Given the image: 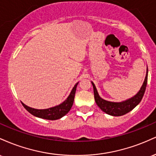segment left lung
I'll return each mask as SVG.
<instances>
[{"instance_id": "1", "label": "left lung", "mask_w": 156, "mask_h": 156, "mask_svg": "<svg viewBox=\"0 0 156 156\" xmlns=\"http://www.w3.org/2000/svg\"><path fill=\"white\" fill-rule=\"evenodd\" d=\"M147 75H148V69L147 68V73L145 78H144V83L141 86L140 90L137 92L136 95H134L129 99L122 102H111L105 101L100 97L98 94V90H97L95 85L92 81V84L93 86V89H94V100L97 105L99 106V108L103 111V112L106 113L109 115L114 116V117H119V116H122L127 113L130 112L135 108L136 105L140 103L143 96H144V92H145L147 83Z\"/></svg>"}]
</instances>
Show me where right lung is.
<instances>
[{
  "label": "right lung",
  "instance_id": "right-lung-1",
  "mask_svg": "<svg viewBox=\"0 0 156 156\" xmlns=\"http://www.w3.org/2000/svg\"><path fill=\"white\" fill-rule=\"evenodd\" d=\"M78 82L76 85L74 86L72 91H71L70 94L67 97V99L64 101L63 103L61 104L55 105L54 107H51V108H46V109H36L31 108V107L28 106V105H25L23 102L22 104L25 108L28 111L30 114L32 115L35 116V117L42 118V119H49V120H55V119H58L64 115L67 114L69 112L71 108H72L73 101H74L75 94H76V87L78 85Z\"/></svg>",
  "mask_w": 156,
  "mask_h": 156
}]
</instances>
